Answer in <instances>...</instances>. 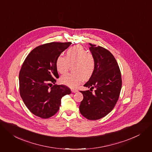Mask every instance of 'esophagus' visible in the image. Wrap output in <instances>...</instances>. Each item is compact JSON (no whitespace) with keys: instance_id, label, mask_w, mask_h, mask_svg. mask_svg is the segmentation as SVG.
Listing matches in <instances>:
<instances>
[{"instance_id":"34e87169","label":"esophagus","mask_w":152,"mask_h":152,"mask_svg":"<svg viewBox=\"0 0 152 152\" xmlns=\"http://www.w3.org/2000/svg\"><path fill=\"white\" fill-rule=\"evenodd\" d=\"M71 90H72V93H76V92L78 91L77 90H76V89H72Z\"/></svg>"}]
</instances>
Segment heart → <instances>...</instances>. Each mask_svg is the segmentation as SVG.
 Segmentation results:
<instances>
[{"label": "heart", "mask_w": 152, "mask_h": 152, "mask_svg": "<svg viewBox=\"0 0 152 152\" xmlns=\"http://www.w3.org/2000/svg\"><path fill=\"white\" fill-rule=\"evenodd\" d=\"M73 63L75 64L73 70L75 73L65 74L60 79L61 84L70 88H76L84 78H89L94 70L93 58L88 51L80 45L69 48L66 57L59 55L56 62V70L59 73L64 74L68 70L70 64Z\"/></svg>", "instance_id": "heart-1"}]
</instances>
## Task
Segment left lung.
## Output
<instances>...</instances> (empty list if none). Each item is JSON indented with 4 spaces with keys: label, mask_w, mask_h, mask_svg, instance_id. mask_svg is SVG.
Segmentation results:
<instances>
[{
    "label": "left lung",
    "mask_w": 152,
    "mask_h": 152,
    "mask_svg": "<svg viewBox=\"0 0 152 152\" xmlns=\"http://www.w3.org/2000/svg\"><path fill=\"white\" fill-rule=\"evenodd\" d=\"M89 50L94 61V70L80 91L84 98L79 105L82 115L89 120H98L107 115L115 107L122 87L121 75L113 54L105 48L90 44ZM95 87L94 94L91 91Z\"/></svg>",
    "instance_id": "8db88e82"
}]
</instances>
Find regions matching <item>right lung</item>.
Instances as JSON below:
<instances>
[{"label":"right lung","mask_w":152,"mask_h":152,"mask_svg":"<svg viewBox=\"0 0 152 152\" xmlns=\"http://www.w3.org/2000/svg\"><path fill=\"white\" fill-rule=\"evenodd\" d=\"M71 44L51 42L40 45L29 53L22 64L19 76L20 94L26 107L38 117L47 119L54 115L62 98L72 93L68 87L55 84V79L59 77L57 58Z\"/></svg>","instance_id":"1"}]
</instances>
